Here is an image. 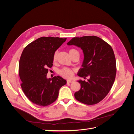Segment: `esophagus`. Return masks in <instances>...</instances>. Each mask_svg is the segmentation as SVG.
Returning a JSON list of instances; mask_svg holds the SVG:
<instances>
[{
	"label": "esophagus",
	"mask_w": 134,
	"mask_h": 134,
	"mask_svg": "<svg viewBox=\"0 0 134 134\" xmlns=\"http://www.w3.org/2000/svg\"><path fill=\"white\" fill-rule=\"evenodd\" d=\"M72 82H73V80H67V83L68 84L71 83Z\"/></svg>",
	"instance_id": "esophagus-1"
}]
</instances>
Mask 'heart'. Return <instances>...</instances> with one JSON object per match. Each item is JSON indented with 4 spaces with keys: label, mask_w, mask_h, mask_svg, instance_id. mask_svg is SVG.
Wrapping results in <instances>:
<instances>
[{
    "label": "heart",
    "mask_w": 134,
    "mask_h": 134,
    "mask_svg": "<svg viewBox=\"0 0 134 134\" xmlns=\"http://www.w3.org/2000/svg\"><path fill=\"white\" fill-rule=\"evenodd\" d=\"M69 54L70 55V56H71L72 55H73L75 52H78L75 49H70L69 50ZM57 56H58V52L56 51L53 56V60L56 61V59H57ZM59 73L60 75H62L63 76L65 77L66 78H70L73 75V70L70 69L69 68H64L63 69H62V70H60L59 71Z\"/></svg>",
    "instance_id": "heart-1"
}]
</instances>
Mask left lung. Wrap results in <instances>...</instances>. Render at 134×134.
<instances>
[{
    "mask_svg": "<svg viewBox=\"0 0 134 134\" xmlns=\"http://www.w3.org/2000/svg\"><path fill=\"white\" fill-rule=\"evenodd\" d=\"M81 48L84 60L78 75L90 79L79 80L80 90L74 93L79 102L88 105L99 103L106 97L113 86L116 74V59L111 46L94 36L74 37L67 43Z\"/></svg>",
    "mask_w": 134,
    "mask_h": 134,
    "instance_id": "1",
    "label": "left lung"
}]
</instances>
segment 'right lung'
Returning <instances> with one entry per match:
<instances>
[{"instance_id":"right-lung-1","label":"right lung","mask_w":134,"mask_h":134,"mask_svg":"<svg viewBox=\"0 0 134 134\" xmlns=\"http://www.w3.org/2000/svg\"><path fill=\"white\" fill-rule=\"evenodd\" d=\"M66 38L42 37L24 48L19 60V75L22 91L31 102L47 106L57 99L60 88L66 84L61 76L47 78L53 56Z\"/></svg>"}]
</instances>
